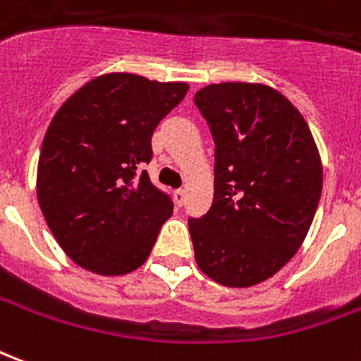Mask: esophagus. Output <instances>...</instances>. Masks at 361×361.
Masks as SVG:
<instances>
[{"instance_id":"obj_1","label":"esophagus","mask_w":361,"mask_h":361,"mask_svg":"<svg viewBox=\"0 0 361 361\" xmlns=\"http://www.w3.org/2000/svg\"><path fill=\"white\" fill-rule=\"evenodd\" d=\"M186 200V192L183 190V188H178V190H175V202H176V206H183Z\"/></svg>"}]
</instances>
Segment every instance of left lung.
Returning <instances> with one entry per match:
<instances>
[{
	"label": "left lung",
	"instance_id": "left-lung-1",
	"mask_svg": "<svg viewBox=\"0 0 361 361\" xmlns=\"http://www.w3.org/2000/svg\"><path fill=\"white\" fill-rule=\"evenodd\" d=\"M216 144L214 202L188 219L196 264L250 288L286 267L313 224L323 165L301 112L262 83H214L194 94Z\"/></svg>",
	"mask_w": 361,
	"mask_h": 361
}]
</instances>
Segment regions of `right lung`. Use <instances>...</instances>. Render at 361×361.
<instances>
[{"instance_id": "add662e5", "label": "right lung", "mask_w": 361, "mask_h": 361, "mask_svg": "<svg viewBox=\"0 0 361 361\" xmlns=\"http://www.w3.org/2000/svg\"><path fill=\"white\" fill-rule=\"evenodd\" d=\"M188 83L104 73L78 89L46 130L37 173L42 216L63 252L101 276L144 264L173 214L152 185V135Z\"/></svg>"}]
</instances>
